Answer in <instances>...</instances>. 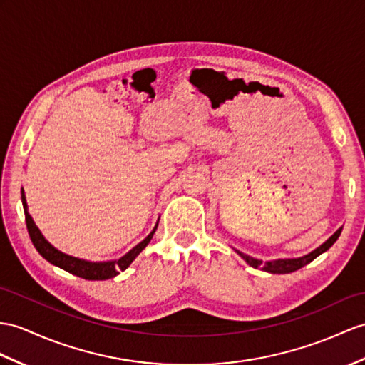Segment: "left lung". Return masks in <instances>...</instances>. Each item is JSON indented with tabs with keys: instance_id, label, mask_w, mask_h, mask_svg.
Segmentation results:
<instances>
[{
	"instance_id": "left-lung-1",
	"label": "left lung",
	"mask_w": 365,
	"mask_h": 365,
	"mask_svg": "<svg viewBox=\"0 0 365 365\" xmlns=\"http://www.w3.org/2000/svg\"><path fill=\"white\" fill-rule=\"evenodd\" d=\"M342 232V227H339L336 230V232L327 240V242H324L321 246H317L314 251H311L309 254L307 255H302V257H296V259H275V260H268V262H263L260 259H254V257L247 255L242 251L235 250V252L242 257V259L252 266V268L255 269H262L264 272H271V274H289V272H294L300 268H304L305 264H308L309 262H313L316 257H319L321 254H324L325 251L330 250V247L334 245V242L337 238H339Z\"/></svg>"
}]
</instances>
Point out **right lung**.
<instances>
[{
    "mask_svg": "<svg viewBox=\"0 0 365 365\" xmlns=\"http://www.w3.org/2000/svg\"><path fill=\"white\" fill-rule=\"evenodd\" d=\"M21 201H23V209H24V217H26V226H28V232L35 246V250H37L43 259H46L49 263L58 266V268L68 271L69 274H74L77 277H82L86 280H108L120 274V271H125L133 263V260H135L136 257L142 252V250H144V247L150 243V240L153 238V234L156 232L158 223H159V218H158L152 232L142 240L140 243H138L135 247H133V250H130L125 255H122L120 259L108 260V262H90V260L78 259V257L68 255L52 246L48 240L44 238L41 230L37 227V225H35V221L31 217L28 202H26L24 190H21Z\"/></svg>",
    "mask_w": 365,
    "mask_h": 365,
    "instance_id": "add662e5",
    "label": "right lung"
}]
</instances>
